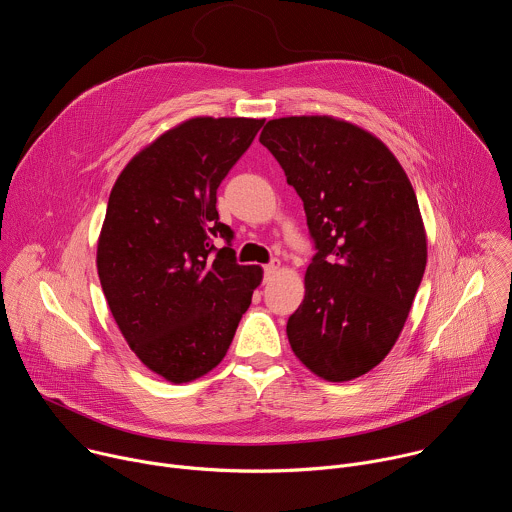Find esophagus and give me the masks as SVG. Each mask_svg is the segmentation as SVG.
Returning <instances> with one entry per match:
<instances>
[{"label":"esophagus","mask_w":512,"mask_h":512,"mask_svg":"<svg viewBox=\"0 0 512 512\" xmlns=\"http://www.w3.org/2000/svg\"><path fill=\"white\" fill-rule=\"evenodd\" d=\"M279 269H281V263L275 259V261H271L269 265H265V279L269 281V279H273L277 273H279Z\"/></svg>","instance_id":"34e87169"}]
</instances>
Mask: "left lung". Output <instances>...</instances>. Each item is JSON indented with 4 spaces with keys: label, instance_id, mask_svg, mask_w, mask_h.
Wrapping results in <instances>:
<instances>
[{
    "label": "left lung",
    "instance_id": "8db88e82",
    "mask_svg": "<svg viewBox=\"0 0 512 512\" xmlns=\"http://www.w3.org/2000/svg\"><path fill=\"white\" fill-rule=\"evenodd\" d=\"M259 142L301 197L317 249L287 321L291 350L327 382L360 378L394 348L426 269L412 183L380 138L333 116L269 120Z\"/></svg>",
    "mask_w": 512,
    "mask_h": 512
}]
</instances>
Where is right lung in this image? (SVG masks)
<instances>
[{
    "label": "right lung",
    "mask_w": 512,
    "mask_h": 512,
    "mask_svg": "<svg viewBox=\"0 0 512 512\" xmlns=\"http://www.w3.org/2000/svg\"><path fill=\"white\" fill-rule=\"evenodd\" d=\"M263 122L189 118L134 154L112 187L100 285L130 350L166 382H193L221 364L263 279L259 265L235 261L233 231L217 213L221 181Z\"/></svg>",
    "instance_id": "right-lung-1"
}]
</instances>
